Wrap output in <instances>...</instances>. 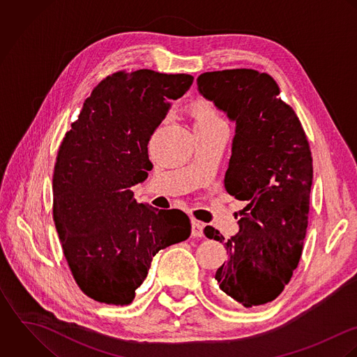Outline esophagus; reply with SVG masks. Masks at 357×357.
Returning <instances> with one entry per match:
<instances>
[{"mask_svg":"<svg viewBox=\"0 0 357 357\" xmlns=\"http://www.w3.org/2000/svg\"><path fill=\"white\" fill-rule=\"evenodd\" d=\"M204 223L197 220V219H192V234L196 237H203L204 236Z\"/></svg>","mask_w":357,"mask_h":357,"instance_id":"obj_1","label":"esophagus"}]
</instances>
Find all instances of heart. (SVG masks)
Masks as SVG:
<instances>
[{"label":"heart","mask_w":357,"mask_h":357,"mask_svg":"<svg viewBox=\"0 0 357 357\" xmlns=\"http://www.w3.org/2000/svg\"><path fill=\"white\" fill-rule=\"evenodd\" d=\"M190 114L193 119V128L225 124L222 116L219 114L214 105L204 98H199L192 103Z\"/></svg>","instance_id":"1"}]
</instances>
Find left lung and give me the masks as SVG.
Instances as JSON below:
<instances>
[{"label": "left lung", "mask_w": 357, "mask_h": 357, "mask_svg": "<svg viewBox=\"0 0 357 357\" xmlns=\"http://www.w3.org/2000/svg\"><path fill=\"white\" fill-rule=\"evenodd\" d=\"M197 85L206 99L236 121L225 189L247 203L238 233L225 243L229 259L215 280L243 306L264 305L282 294L302 254L313 179L309 142L268 73H203ZM204 234L225 240L211 226Z\"/></svg>", "instance_id": "1"}]
</instances>
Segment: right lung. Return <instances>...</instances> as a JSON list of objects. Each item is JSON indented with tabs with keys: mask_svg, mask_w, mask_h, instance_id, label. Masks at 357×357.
<instances>
[{
	"mask_svg": "<svg viewBox=\"0 0 357 357\" xmlns=\"http://www.w3.org/2000/svg\"><path fill=\"white\" fill-rule=\"evenodd\" d=\"M193 79L149 69L107 75L59 147L54 220L75 283L98 302L131 303L153 257L190 236L188 215L138 204L131 188L153 168L147 143L169 100Z\"/></svg>",
	"mask_w": 357,
	"mask_h": 357,
	"instance_id": "right-lung-1",
	"label": "right lung"
}]
</instances>
